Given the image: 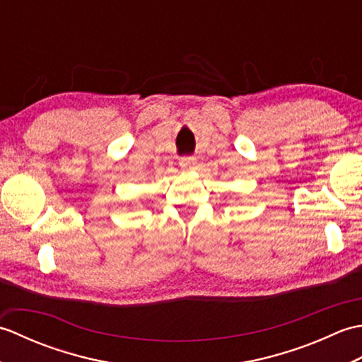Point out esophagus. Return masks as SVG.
<instances>
[{"label": "esophagus", "instance_id": "obj_1", "mask_svg": "<svg viewBox=\"0 0 362 362\" xmlns=\"http://www.w3.org/2000/svg\"><path fill=\"white\" fill-rule=\"evenodd\" d=\"M197 165V158L196 157H182L180 158V166L185 171H193Z\"/></svg>", "mask_w": 362, "mask_h": 362}]
</instances>
